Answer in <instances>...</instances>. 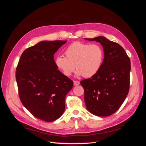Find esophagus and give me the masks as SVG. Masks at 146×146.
Segmentation results:
<instances>
[{"mask_svg": "<svg viewBox=\"0 0 146 146\" xmlns=\"http://www.w3.org/2000/svg\"><path fill=\"white\" fill-rule=\"evenodd\" d=\"M79 84H80V82H78V81H76V80H74V85H75V86H77V85H78Z\"/></svg>", "mask_w": 146, "mask_h": 146, "instance_id": "esophagus-1", "label": "esophagus"}]
</instances>
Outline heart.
<instances>
[{
  "mask_svg": "<svg viewBox=\"0 0 146 146\" xmlns=\"http://www.w3.org/2000/svg\"><path fill=\"white\" fill-rule=\"evenodd\" d=\"M64 53L66 56H57L55 62L66 77L71 76L75 68L77 69V76H94L99 71L104 60L103 48L97 44L74 42L66 48Z\"/></svg>",
  "mask_w": 146,
  "mask_h": 146,
  "instance_id": "1",
  "label": "heart"
}]
</instances>
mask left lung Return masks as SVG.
I'll use <instances>...</instances> for the list:
<instances>
[{
  "mask_svg": "<svg viewBox=\"0 0 146 146\" xmlns=\"http://www.w3.org/2000/svg\"><path fill=\"white\" fill-rule=\"evenodd\" d=\"M103 46L104 60L99 71L80 82L88 111L98 116H109L124 102L130 88V60L117 43L104 36L85 38Z\"/></svg>",
  "mask_w": 146,
  "mask_h": 146,
  "instance_id": "8db88e82",
  "label": "left lung"
}]
</instances>
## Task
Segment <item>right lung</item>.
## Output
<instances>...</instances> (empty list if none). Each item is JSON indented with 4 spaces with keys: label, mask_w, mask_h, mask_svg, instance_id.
<instances>
[{
    "label": "right lung",
    "mask_w": 146,
    "mask_h": 146,
    "mask_svg": "<svg viewBox=\"0 0 146 146\" xmlns=\"http://www.w3.org/2000/svg\"><path fill=\"white\" fill-rule=\"evenodd\" d=\"M67 41H42L22 54L16 68L19 98L30 113L52 122L65 110V98L73 81L61 73L54 60L55 53Z\"/></svg>",
    "instance_id": "obj_1"
}]
</instances>
